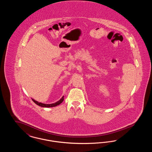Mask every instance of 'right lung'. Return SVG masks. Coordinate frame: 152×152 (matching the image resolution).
Masks as SVG:
<instances>
[{
    "instance_id": "1",
    "label": "right lung",
    "mask_w": 152,
    "mask_h": 152,
    "mask_svg": "<svg viewBox=\"0 0 152 152\" xmlns=\"http://www.w3.org/2000/svg\"><path fill=\"white\" fill-rule=\"evenodd\" d=\"M32 101H34L36 104L37 105L42 107H45V108H50V107H56L57 105H58L59 104H60L63 100H64V96L62 97V98L59 100V101H57L55 103H53V104H43L42 102H39L37 101H35L34 99H32Z\"/></svg>"
}]
</instances>
